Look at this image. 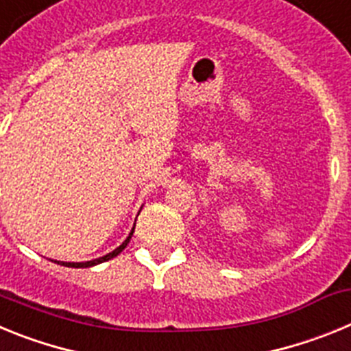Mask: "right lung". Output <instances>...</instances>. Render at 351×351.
<instances>
[{"label":"right lung","mask_w":351,"mask_h":351,"mask_svg":"<svg viewBox=\"0 0 351 351\" xmlns=\"http://www.w3.org/2000/svg\"><path fill=\"white\" fill-rule=\"evenodd\" d=\"M133 230H135V226H133ZM133 230H132V234H130L128 237H126L125 243L121 244L119 247H116V250H114L112 253H108V255L101 256V258L91 260V262H79V263H75V262H58V263H60V265H66V267H75V269H80V267H93V265H98V263H101V262H107V260H110V258H114V256L119 255L121 251H123V250H125L126 246H128L130 239H132V235H133Z\"/></svg>","instance_id":"add662e5"}]
</instances>
